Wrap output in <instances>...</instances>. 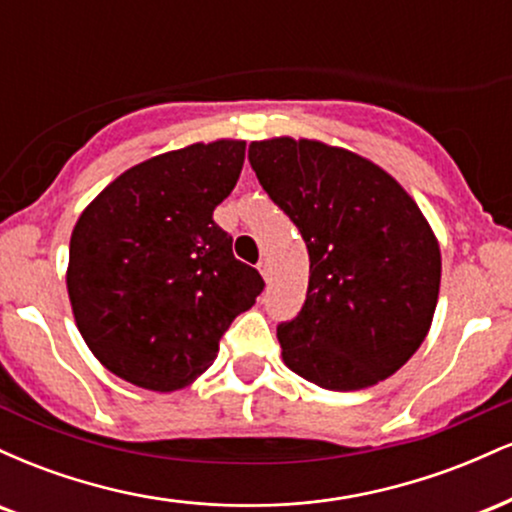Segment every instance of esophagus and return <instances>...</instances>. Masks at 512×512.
<instances>
[{"label": "esophagus", "instance_id": "34e87169", "mask_svg": "<svg viewBox=\"0 0 512 512\" xmlns=\"http://www.w3.org/2000/svg\"><path fill=\"white\" fill-rule=\"evenodd\" d=\"M257 269H260V274L264 276V279H269V262L267 260H260V264H257Z\"/></svg>", "mask_w": 512, "mask_h": 512}]
</instances>
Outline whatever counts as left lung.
Segmentation results:
<instances>
[{
	"label": "left lung",
	"mask_w": 512,
	"mask_h": 512,
	"mask_svg": "<svg viewBox=\"0 0 512 512\" xmlns=\"http://www.w3.org/2000/svg\"><path fill=\"white\" fill-rule=\"evenodd\" d=\"M250 166L308 248L305 303L276 327L293 373L349 392L392 375L426 339L440 250L402 185L346 149L289 137L252 142Z\"/></svg>",
	"instance_id": "left-lung-1"
}]
</instances>
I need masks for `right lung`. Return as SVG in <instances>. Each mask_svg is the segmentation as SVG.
<instances>
[{
    "instance_id": "1",
    "label": "right lung",
    "mask_w": 512,
    "mask_h": 512,
    "mask_svg": "<svg viewBox=\"0 0 512 512\" xmlns=\"http://www.w3.org/2000/svg\"><path fill=\"white\" fill-rule=\"evenodd\" d=\"M245 142L192 144L129 168L88 204L69 243L81 337L110 373L156 392L204 373L223 332L264 289L214 221Z\"/></svg>"
}]
</instances>
